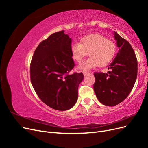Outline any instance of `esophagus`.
Listing matches in <instances>:
<instances>
[{"instance_id": "esophagus-1", "label": "esophagus", "mask_w": 148, "mask_h": 148, "mask_svg": "<svg viewBox=\"0 0 148 148\" xmlns=\"http://www.w3.org/2000/svg\"><path fill=\"white\" fill-rule=\"evenodd\" d=\"M89 74H90V73L87 72V71H83V75H84V76H86V75H89Z\"/></svg>"}]
</instances>
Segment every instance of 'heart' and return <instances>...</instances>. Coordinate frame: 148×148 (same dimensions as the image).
I'll return each instance as SVG.
<instances>
[{
  "instance_id": "b5f03b06",
  "label": "heart",
  "mask_w": 148,
  "mask_h": 148,
  "mask_svg": "<svg viewBox=\"0 0 148 148\" xmlns=\"http://www.w3.org/2000/svg\"><path fill=\"white\" fill-rule=\"evenodd\" d=\"M70 51L73 59L80 63L88 53L90 57L79 66L81 70H86L98 65L106 66L110 63L115 55V44L99 34H91L80 39L79 42L71 45Z\"/></svg>"
}]
</instances>
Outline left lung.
Returning <instances> with one entry per match:
<instances>
[{
  "label": "left lung",
  "instance_id": "left-lung-1",
  "mask_svg": "<svg viewBox=\"0 0 148 148\" xmlns=\"http://www.w3.org/2000/svg\"><path fill=\"white\" fill-rule=\"evenodd\" d=\"M119 51L108 66V73H95L94 91L99 101L115 106L124 101L132 91L137 78L138 62L131 44L114 32Z\"/></svg>",
  "mask_w": 148,
  "mask_h": 148
}]
</instances>
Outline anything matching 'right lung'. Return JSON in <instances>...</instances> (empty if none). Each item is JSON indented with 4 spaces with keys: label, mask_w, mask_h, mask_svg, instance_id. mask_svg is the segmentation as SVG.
Listing matches in <instances>:
<instances>
[{
    "label": "right lung",
    "mask_w": 148,
    "mask_h": 148,
    "mask_svg": "<svg viewBox=\"0 0 148 148\" xmlns=\"http://www.w3.org/2000/svg\"><path fill=\"white\" fill-rule=\"evenodd\" d=\"M71 39L61 31L40 43L30 65V78L37 95L44 104L57 110L73 107L78 99L82 73L69 74L75 64L71 57Z\"/></svg>",
    "instance_id": "1"
}]
</instances>
